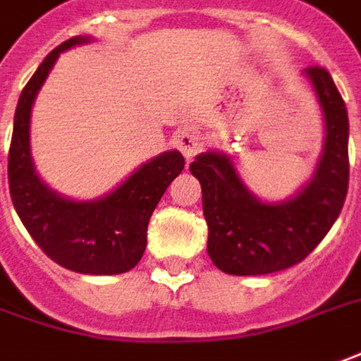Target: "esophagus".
I'll return each instance as SVG.
<instances>
[{"label": "esophagus", "instance_id": "1", "mask_svg": "<svg viewBox=\"0 0 361 361\" xmlns=\"http://www.w3.org/2000/svg\"><path fill=\"white\" fill-rule=\"evenodd\" d=\"M178 148L188 160H191L201 149V138L193 130H183L178 134Z\"/></svg>", "mask_w": 361, "mask_h": 361}]
</instances>
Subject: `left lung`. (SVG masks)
Returning <instances> with one entry per match:
<instances>
[{
	"label": "left lung",
	"mask_w": 361,
	"mask_h": 361,
	"mask_svg": "<svg viewBox=\"0 0 361 361\" xmlns=\"http://www.w3.org/2000/svg\"><path fill=\"white\" fill-rule=\"evenodd\" d=\"M324 114L326 142L314 178L296 197L261 203L239 180L229 156L207 152L191 161L207 221V252L227 274H269L304 261L332 229L350 180L348 110L324 67L304 68Z\"/></svg>",
	"instance_id": "obj_1"
}]
</instances>
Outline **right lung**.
I'll use <instances>...</instances> for the list:
<instances>
[{"label": "right lung", "instance_id": "right-lung-1", "mask_svg": "<svg viewBox=\"0 0 361 361\" xmlns=\"http://www.w3.org/2000/svg\"><path fill=\"white\" fill-rule=\"evenodd\" d=\"M88 37H73L53 49L29 78L17 102L7 158L9 193L21 223L51 261L82 274H120L144 255L148 221L164 191L183 170V156L171 149L136 170L110 195L71 201L37 178L29 152L31 106L57 57Z\"/></svg>", "mask_w": 361, "mask_h": 361}]
</instances>
